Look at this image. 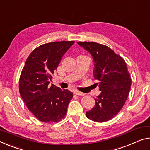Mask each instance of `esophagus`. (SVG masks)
Instances as JSON below:
<instances>
[{"label":"esophagus","mask_w":150,"mask_h":150,"mask_svg":"<svg viewBox=\"0 0 150 150\" xmlns=\"http://www.w3.org/2000/svg\"><path fill=\"white\" fill-rule=\"evenodd\" d=\"M74 93L75 95H77V96H85V94L84 93H82V92H80V91H75L74 92Z\"/></svg>","instance_id":"34e87169"}]
</instances>
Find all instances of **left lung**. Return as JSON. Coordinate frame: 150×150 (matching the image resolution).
Here are the masks:
<instances>
[{
  "label": "left lung",
  "instance_id": "1",
  "mask_svg": "<svg viewBox=\"0 0 150 150\" xmlns=\"http://www.w3.org/2000/svg\"><path fill=\"white\" fill-rule=\"evenodd\" d=\"M89 51L94 61V78L99 81L101 91L95 99L96 105L86 116L96 122H105L120 112L129 96L132 79L122 57L104 45L94 42H77Z\"/></svg>",
  "mask_w": 150,
  "mask_h": 150
}]
</instances>
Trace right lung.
<instances>
[{"label": "right lung", "instance_id": "right-lung-1", "mask_svg": "<svg viewBox=\"0 0 150 150\" xmlns=\"http://www.w3.org/2000/svg\"><path fill=\"white\" fill-rule=\"evenodd\" d=\"M75 41L43 44L29 54L21 72L19 92L27 108L39 121L58 122L65 117L73 93L50 85L61 58Z\"/></svg>", "mask_w": 150, "mask_h": 150}]
</instances>
